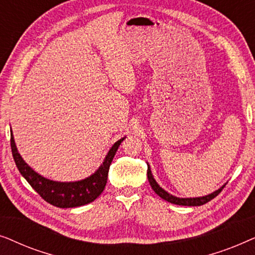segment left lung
I'll use <instances>...</instances> for the list:
<instances>
[{
	"instance_id": "left-lung-1",
	"label": "left lung",
	"mask_w": 255,
	"mask_h": 255,
	"mask_svg": "<svg viewBox=\"0 0 255 255\" xmlns=\"http://www.w3.org/2000/svg\"><path fill=\"white\" fill-rule=\"evenodd\" d=\"M147 179H148L149 184H151L152 189L155 191L156 195H159L160 197L163 198V200L167 201V202H169V203L177 204V205H187V207H198V205H203L205 203H208L209 201H211L212 198H215L216 196H217V195L223 190V188L225 187V184H224V186L219 188L218 190H216V191H214V193L207 195V196L190 197V198H180V197L173 196V195L168 194L165 189H162V188L160 187L158 183H156V181L154 180V177H153L152 172H151V168H149L148 165H147Z\"/></svg>"
}]
</instances>
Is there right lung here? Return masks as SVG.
<instances>
[{"label":"right lung","mask_w":255,"mask_h":255,"mask_svg":"<svg viewBox=\"0 0 255 255\" xmlns=\"http://www.w3.org/2000/svg\"><path fill=\"white\" fill-rule=\"evenodd\" d=\"M11 138H10V145H11V152L13 160L18 168L19 173L25 179L30 186L44 198L47 203H50L58 208H75L81 205L88 204L102 194L107 184L108 173L115 154H116L121 142L124 138L115 142L113 147L109 149L108 154L104 159L102 165L99 167L93 175L81 181L75 182H58V181L48 180L46 177L39 175L34 172L27 163L24 161L22 156L17 151L15 140L11 131Z\"/></svg>","instance_id":"add662e5"}]
</instances>
